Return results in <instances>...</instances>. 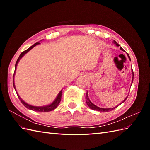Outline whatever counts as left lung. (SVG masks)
Here are the masks:
<instances>
[{
    "mask_svg": "<svg viewBox=\"0 0 150 150\" xmlns=\"http://www.w3.org/2000/svg\"><path fill=\"white\" fill-rule=\"evenodd\" d=\"M114 44H116V46H120V45L117 44L115 40H113V42H112ZM120 49L121 50V51H124V49H122L121 47H120ZM127 56H128V58L129 59V60L131 61V59H130V57H129V54L127 53ZM131 70H132V74H133V78H132V83H131V84H132V83H133V76H134V74H133V69H131ZM128 96H127L123 101H122V103H121V104H122V103H124L126 100V99H127V98H128ZM86 104H88V106L91 109V110H96V111H102V112H108V111H111V110H114V109H115L116 108H117V106H116V107H115V108H99V107H98V106H96L95 105V104H94L91 101H90V99H89V97H88V92H87V93H86ZM120 105V104H119Z\"/></svg>",
    "mask_w": 150,
    "mask_h": 150,
    "instance_id": "obj_1",
    "label": "left lung"
}]
</instances>
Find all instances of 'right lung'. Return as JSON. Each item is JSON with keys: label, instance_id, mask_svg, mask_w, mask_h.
I'll list each match as a JSON object with an SVG mask.
<instances>
[{"label": "right lung", "instance_id": "right-lung-1", "mask_svg": "<svg viewBox=\"0 0 150 150\" xmlns=\"http://www.w3.org/2000/svg\"><path fill=\"white\" fill-rule=\"evenodd\" d=\"M40 43L39 42H36L35 43L34 45H33L31 47H30L29 49H28L27 50H25V51H24V52H22L20 56L19 57V58L17 59V60L16 61V65H15V71H14V73H13V88H14L15 90H16V92L17 94V96L18 98H19L20 101H21V103H22V104L23 105L26 107L28 109H29V110H33V111H38V112H48V111H52L54 110V109H56L57 108V106H58V104H59L61 100V96H62V90H61V91L59 93V94H57V97L56 98V99H54V101L51 103L48 104V105H46V106H32L30 105V104H29L27 103H25L24 101L22 100V99H21V98H20L19 95L18 94L17 91H16V86H15V83H14V76H15V72H16V68H17V64L18 62H19V61H20L21 59L23 57L25 54L26 53H28L30 50H31L32 49H33L34 47H35V46H37V45L39 44Z\"/></svg>", "mask_w": 150, "mask_h": 150}]
</instances>
